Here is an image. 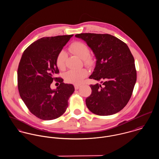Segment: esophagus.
Returning a JSON list of instances; mask_svg holds the SVG:
<instances>
[{"label":"esophagus","mask_w":159,"mask_h":159,"mask_svg":"<svg viewBox=\"0 0 159 159\" xmlns=\"http://www.w3.org/2000/svg\"><path fill=\"white\" fill-rule=\"evenodd\" d=\"M80 87V85H75V89L76 90V89H78Z\"/></svg>","instance_id":"34e87169"}]
</instances>
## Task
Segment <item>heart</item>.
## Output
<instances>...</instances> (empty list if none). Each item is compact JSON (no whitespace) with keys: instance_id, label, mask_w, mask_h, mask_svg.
I'll return each mask as SVG.
<instances>
[{"instance_id":"1","label":"heart","mask_w":159,"mask_h":159,"mask_svg":"<svg viewBox=\"0 0 159 159\" xmlns=\"http://www.w3.org/2000/svg\"><path fill=\"white\" fill-rule=\"evenodd\" d=\"M69 50L83 59L85 65L90 66L92 64V59L89 56V48L84 43L81 42H73L70 46ZM66 58V52L64 51H61L56 59V65L59 69L62 70L65 67ZM88 75V71L86 69L70 70L65 73L64 79L67 83L78 84H80Z\"/></svg>"}]
</instances>
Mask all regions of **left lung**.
Instances as JSON below:
<instances>
[{
	"instance_id": "1",
	"label": "left lung",
	"mask_w": 159,
	"mask_h": 159,
	"mask_svg": "<svg viewBox=\"0 0 159 159\" xmlns=\"http://www.w3.org/2000/svg\"><path fill=\"white\" fill-rule=\"evenodd\" d=\"M75 37L84 40L95 55V67L89 78L103 85L90 86L88 108L99 116L118 113L129 102L136 83L135 60L128 46L110 34L83 33Z\"/></svg>"
}]
</instances>
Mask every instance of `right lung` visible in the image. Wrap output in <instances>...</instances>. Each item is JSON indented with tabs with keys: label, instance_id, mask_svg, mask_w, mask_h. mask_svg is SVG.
<instances>
[{
	"label": "right lung",
	"instance_id": "obj_1",
	"mask_svg": "<svg viewBox=\"0 0 159 159\" xmlns=\"http://www.w3.org/2000/svg\"><path fill=\"white\" fill-rule=\"evenodd\" d=\"M73 35L43 37L24 51L18 69L20 95L29 111L42 120H52L64 113L68 100L75 91L71 84H65L61 78L56 59ZM54 79L61 84L56 90L50 86Z\"/></svg>",
	"mask_w": 159,
	"mask_h": 159
}]
</instances>
